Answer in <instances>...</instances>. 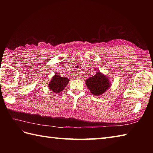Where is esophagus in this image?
<instances>
[{"mask_svg": "<svg viewBox=\"0 0 153 153\" xmlns=\"http://www.w3.org/2000/svg\"><path fill=\"white\" fill-rule=\"evenodd\" d=\"M77 78H78V77H79V76H77Z\"/></svg>", "mask_w": 153, "mask_h": 153, "instance_id": "1", "label": "esophagus"}]
</instances>
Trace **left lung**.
Segmentation results:
<instances>
[{
  "label": "left lung",
  "instance_id": "obj_1",
  "mask_svg": "<svg viewBox=\"0 0 153 153\" xmlns=\"http://www.w3.org/2000/svg\"><path fill=\"white\" fill-rule=\"evenodd\" d=\"M85 84L91 93L97 96L102 95L112 85L108 77L100 71H97L95 76L87 79Z\"/></svg>",
  "mask_w": 153,
  "mask_h": 153
}]
</instances>
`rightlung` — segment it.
I'll use <instances>...</instances> for the list:
<instances>
[{
    "mask_svg": "<svg viewBox=\"0 0 153 153\" xmlns=\"http://www.w3.org/2000/svg\"><path fill=\"white\" fill-rule=\"evenodd\" d=\"M69 81L70 79L67 77H62L58 76V74H56L50 81L49 83H48V87H49L50 90L54 93L56 94L59 93L68 85Z\"/></svg>",
    "mask_w": 153,
    "mask_h": 153,
    "instance_id": "1",
    "label": "right lung"
}]
</instances>
